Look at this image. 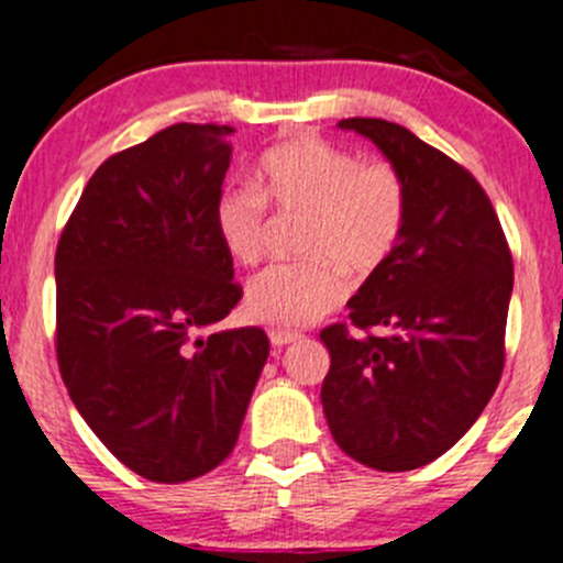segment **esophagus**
Returning a JSON list of instances; mask_svg holds the SVG:
<instances>
[{
    "mask_svg": "<svg viewBox=\"0 0 563 563\" xmlns=\"http://www.w3.org/2000/svg\"><path fill=\"white\" fill-rule=\"evenodd\" d=\"M268 336H271V344H274V347H284V344L298 342L300 333L298 331H284V328H271Z\"/></svg>",
    "mask_w": 563,
    "mask_h": 563,
    "instance_id": "34e87169",
    "label": "esophagus"
}]
</instances>
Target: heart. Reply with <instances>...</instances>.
Here are the masks:
<instances>
[{
	"mask_svg": "<svg viewBox=\"0 0 563 563\" xmlns=\"http://www.w3.org/2000/svg\"><path fill=\"white\" fill-rule=\"evenodd\" d=\"M268 202L303 210L300 252L309 260L279 263L246 284L252 320L300 328L347 298V274H377L397 252L408 227V183L383 158L358 161L347 147L300 136L268 150L260 161V188L238 183L213 205V227L235 263H257L265 249Z\"/></svg>",
	"mask_w": 563,
	"mask_h": 563,
	"instance_id": "b5f03b06",
	"label": "heart"
}]
</instances>
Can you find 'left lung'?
<instances>
[{"instance_id":"8db88e82","label":"left lung","mask_w":563,"mask_h":563,"mask_svg":"<svg viewBox=\"0 0 563 563\" xmlns=\"http://www.w3.org/2000/svg\"><path fill=\"white\" fill-rule=\"evenodd\" d=\"M408 183L397 252L320 331L331 353L322 410L344 454L375 471H413L446 454L504 372L511 252L493 202L465 166L397 122L350 117ZM383 327V334H372Z\"/></svg>"}]
</instances>
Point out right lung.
I'll use <instances>...</instances> for the list:
<instances>
[{"mask_svg":"<svg viewBox=\"0 0 563 563\" xmlns=\"http://www.w3.org/2000/svg\"><path fill=\"white\" fill-rule=\"evenodd\" d=\"M232 133L177 122L106 158L54 257L70 399L125 468L158 484L230 457L268 361L263 328L199 336L243 298L213 227Z\"/></svg>","mask_w":563,"mask_h":563,"instance_id":"right-lung-1","label":"right lung"}]
</instances>
